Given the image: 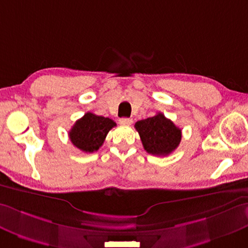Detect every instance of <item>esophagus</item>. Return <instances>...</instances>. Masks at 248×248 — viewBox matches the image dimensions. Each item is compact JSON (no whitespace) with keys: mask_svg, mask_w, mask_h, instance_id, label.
<instances>
[{"mask_svg":"<svg viewBox=\"0 0 248 248\" xmlns=\"http://www.w3.org/2000/svg\"><path fill=\"white\" fill-rule=\"evenodd\" d=\"M133 123V120L131 118H125V117H123L119 119V124H125V125H130L131 124Z\"/></svg>","mask_w":248,"mask_h":248,"instance_id":"34e87169","label":"esophagus"}]
</instances>
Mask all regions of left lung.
Here are the masks:
<instances>
[{"mask_svg": "<svg viewBox=\"0 0 248 248\" xmlns=\"http://www.w3.org/2000/svg\"><path fill=\"white\" fill-rule=\"evenodd\" d=\"M134 127L140 134L144 149L150 155H168L181 141V129L162 113L138 121Z\"/></svg>", "mask_w": 248, "mask_h": 248, "instance_id": "1", "label": "left lung"}]
</instances>
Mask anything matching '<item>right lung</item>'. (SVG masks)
<instances>
[{
  "label": "right lung",
  "mask_w": 248,
  "mask_h": 248,
  "mask_svg": "<svg viewBox=\"0 0 248 248\" xmlns=\"http://www.w3.org/2000/svg\"><path fill=\"white\" fill-rule=\"evenodd\" d=\"M115 125L110 118L88 112L76 121L69 131V138L78 149L92 154L102 146L108 131Z\"/></svg>",
  "instance_id": "obj_1"
}]
</instances>
